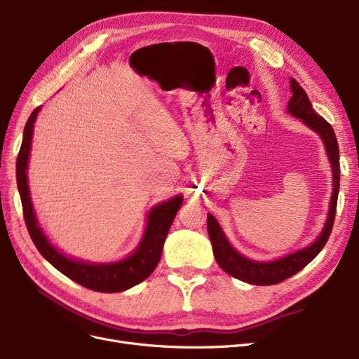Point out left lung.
<instances>
[{"mask_svg": "<svg viewBox=\"0 0 359 359\" xmlns=\"http://www.w3.org/2000/svg\"><path fill=\"white\" fill-rule=\"evenodd\" d=\"M290 88L292 96L288 102L287 111L291 116L301 119L304 125H307L311 130H314L318 137L322 138L325 144L326 154L332 167L333 173V186H332V198L329 203V212L325 222V227L318 237L309 244L307 248L299 249L294 253L285 255L275 260L268 262H259L249 259L238 253L225 237L221 225L215 219L214 215L208 214V234L212 243L214 256L219 265V268L227 272L229 275L248 282L252 285H275L279 284L284 279L299 272L304 266L322 252L325 244L332 233L333 221L336 215V203H337V194H339V180H341V167H339V145L334 135L333 128L322 118L318 116L316 110L313 109L307 93L301 87L294 79L290 80Z\"/></svg>", "mask_w": 359, "mask_h": 359, "instance_id": "1", "label": "left lung"}]
</instances>
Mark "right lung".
Segmentation results:
<instances>
[{
	"label": "right lung",
	"instance_id": "right-lung-1",
	"mask_svg": "<svg viewBox=\"0 0 359 359\" xmlns=\"http://www.w3.org/2000/svg\"><path fill=\"white\" fill-rule=\"evenodd\" d=\"M41 107H36L23 132V142L20 153L17 157L15 175L17 187L20 192L25 221L29 234L34 243L36 249L50 263L53 268L68 276L77 284L97 291V292H121L138 285L140 282L147 279L157 268L161 257L165 237L172 227L173 219L183 203V196L176 195L165 202L157 203L149 210L147 215V225L144 236L135 250L129 256L118 262L109 263H94L87 260L74 259L64 255L56 249L43 233L39 221L36 218L34 208L30 198L29 180H27V165L32 149L33 138V123L37 118Z\"/></svg>",
	"mask_w": 359,
	"mask_h": 359
}]
</instances>
